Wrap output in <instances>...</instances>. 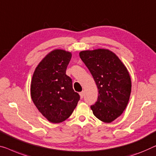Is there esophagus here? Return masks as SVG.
<instances>
[{"mask_svg":"<svg viewBox=\"0 0 156 156\" xmlns=\"http://www.w3.org/2000/svg\"><path fill=\"white\" fill-rule=\"evenodd\" d=\"M80 97H81V98H82L84 96V91H82V92H80Z\"/></svg>","mask_w":156,"mask_h":156,"instance_id":"1","label":"esophagus"}]
</instances>
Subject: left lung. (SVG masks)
<instances>
[{
  "label": "left lung",
  "mask_w": 156,
  "mask_h": 156,
  "mask_svg": "<svg viewBox=\"0 0 156 156\" xmlns=\"http://www.w3.org/2000/svg\"><path fill=\"white\" fill-rule=\"evenodd\" d=\"M80 56L98 89L91 109L100 120L111 122L121 115L129 100L132 82L127 69L115 54L106 49L82 51Z\"/></svg>",
  "instance_id": "obj_1"
}]
</instances>
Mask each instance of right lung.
<instances>
[{"mask_svg":"<svg viewBox=\"0 0 156 156\" xmlns=\"http://www.w3.org/2000/svg\"><path fill=\"white\" fill-rule=\"evenodd\" d=\"M69 52L56 49L43 59L34 73L31 96L39 112L49 122L59 123L71 115L80 99L74 91L66 69Z\"/></svg>","mask_w":156,"mask_h":156,"instance_id":"obj_1","label":"right lung"}]
</instances>
